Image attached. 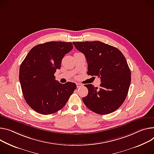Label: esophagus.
I'll return each mask as SVG.
<instances>
[{
    "mask_svg": "<svg viewBox=\"0 0 154 154\" xmlns=\"http://www.w3.org/2000/svg\"><path fill=\"white\" fill-rule=\"evenodd\" d=\"M76 85H77V88H80V87H81L82 86V85L81 84V83H77Z\"/></svg>",
    "mask_w": 154,
    "mask_h": 154,
    "instance_id": "obj_1",
    "label": "esophagus"
}]
</instances>
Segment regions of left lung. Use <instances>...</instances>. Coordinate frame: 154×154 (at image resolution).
I'll return each instance as SVG.
<instances>
[{
  "mask_svg": "<svg viewBox=\"0 0 154 154\" xmlns=\"http://www.w3.org/2000/svg\"><path fill=\"white\" fill-rule=\"evenodd\" d=\"M73 44L85 55L87 74L97 76L101 82L100 88L85 85L88 93L83 102L96 114L113 112L125 101L131 83V71L124 55L118 48L100 41L74 42Z\"/></svg>",
  "mask_w": 154,
  "mask_h": 154,
  "instance_id": "left-lung-1",
  "label": "left lung"
}]
</instances>
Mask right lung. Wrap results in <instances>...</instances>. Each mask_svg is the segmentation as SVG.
Masks as SVG:
<instances>
[{"instance_id": "right-lung-1", "label": "right lung", "mask_w": 154, "mask_h": 154, "mask_svg": "<svg viewBox=\"0 0 154 154\" xmlns=\"http://www.w3.org/2000/svg\"><path fill=\"white\" fill-rule=\"evenodd\" d=\"M73 48L71 42H48L34 47L20 67L19 79L26 102L37 112L49 115L67 103L76 89L75 83L64 84L55 80L66 54Z\"/></svg>"}]
</instances>
